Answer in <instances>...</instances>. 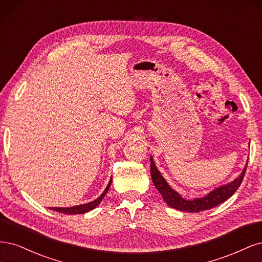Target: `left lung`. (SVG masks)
I'll return each instance as SVG.
<instances>
[{"mask_svg": "<svg viewBox=\"0 0 262 262\" xmlns=\"http://www.w3.org/2000/svg\"><path fill=\"white\" fill-rule=\"evenodd\" d=\"M150 164H151L150 165L151 179H152L156 188L162 195L164 201L171 208L177 209L180 211H186V212H200V211L209 210L211 208H214L220 204H222V202H224L226 199H229L241 186L247 168V164H246L244 171L237 179L230 184L224 185V186H221L214 189L213 191L209 192L207 196L202 198H196L193 200H185L175 190H173L170 186H168L166 181L163 179L162 175L160 174L158 168L156 167L152 158H150Z\"/></svg>", "mask_w": 262, "mask_h": 262, "instance_id": "8db88e82", "label": "left lung"}]
</instances>
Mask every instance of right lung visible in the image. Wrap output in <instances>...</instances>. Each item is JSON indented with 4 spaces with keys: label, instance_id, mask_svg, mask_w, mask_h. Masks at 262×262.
Returning <instances> with one entry per match:
<instances>
[{
    "label": "right lung",
    "instance_id": "add662e5",
    "mask_svg": "<svg viewBox=\"0 0 262 262\" xmlns=\"http://www.w3.org/2000/svg\"><path fill=\"white\" fill-rule=\"evenodd\" d=\"M111 183H112V179L111 181L108 182L106 188L104 189V191L101 193V196L99 198H97L96 200L89 202V204H85V205H79V206H76V207H71V208H51V210L56 211V212H61V213H66V214H80V213H86L88 211L95 209L101 201H102L103 197L105 196V193L107 192L110 186H111Z\"/></svg>",
    "mask_w": 262,
    "mask_h": 262
}]
</instances>
